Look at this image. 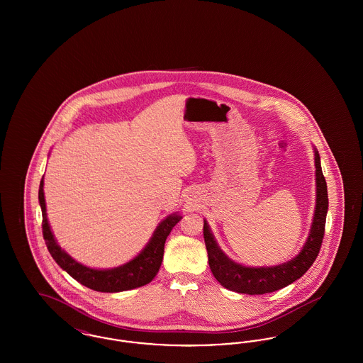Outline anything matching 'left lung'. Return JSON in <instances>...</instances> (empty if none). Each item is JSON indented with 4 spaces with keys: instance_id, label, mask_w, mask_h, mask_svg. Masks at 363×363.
Listing matches in <instances>:
<instances>
[{
    "instance_id": "obj_1",
    "label": "left lung",
    "mask_w": 363,
    "mask_h": 363,
    "mask_svg": "<svg viewBox=\"0 0 363 363\" xmlns=\"http://www.w3.org/2000/svg\"><path fill=\"white\" fill-rule=\"evenodd\" d=\"M315 162V185H317V204L313 218L311 234L301 253L293 259L280 264L277 267H261L250 268L234 262L228 259L220 250L216 241L213 240L209 227L204 222V242L208 252L209 268L215 279L225 287L227 290L235 293L249 294V295H262L274 293L289 284L296 279L305 275V272L315 261L325 233V220L328 212V190L324 174L321 170L320 155L314 150Z\"/></svg>"
}]
</instances>
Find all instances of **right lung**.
Listing matches in <instances>:
<instances>
[{
  "instance_id": "obj_1",
  "label": "right lung",
  "mask_w": 363,
  "mask_h": 363,
  "mask_svg": "<svg viewBox=\"0 0 363 363\" xmlns=\"http://www.w3.org/2000/svg\"><path fill=\"white\" fill-rule=\"evenodd\" d=\"M39 204L42 208V233L46 242V246L55 262L76 279L79 283L91 290L101 293H118L126 291L136 287L148 284L156 277L164 252V242L167 240L174 225L181 220L179 215H172L166 218L157 228L144 247V250L136 259L129 261L128 264L114 268V269H92L79 264L70 257L68 253L61 250L58 243L52 237L50 225L46 216V204L43 196V178L39 186Z\"/></svg>"
}]
</instances>
